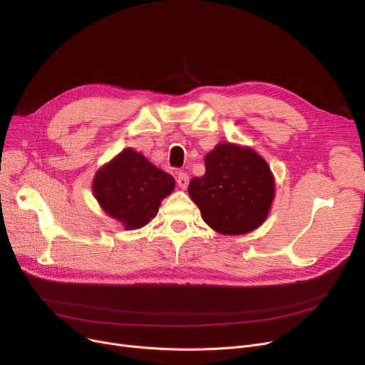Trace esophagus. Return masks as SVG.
<instances>
[{"mask_svg":"<svg viewBox=\"0 0 365 365\" xmlns=\"http://www.w3.org/2000/svg\"><path fill=\"white\" fill-rule=\"evenodd\" d=\"M176 180H178V185H179L182 189H185V187H187L189 176L186 175L185 171H179V173H178V176H176Z\"/></svg>","mask_w":365,"mask_h":365,"instance_id":"esophagus-1","label":"esophagus"}]
</instances>
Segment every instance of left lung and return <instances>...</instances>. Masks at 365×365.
<instances>
[{
	"mask_svg": "<svg viewBox=\"0 0 365 365\" xmlns=\"http://www.w3.org/2000/svg\"><path fill=\"white\" fill-rule=\"evenodd\" d=\"M205 175L189 182V195L204 222L225 235L260 226L274 200V176L250 148L220 143L205 155Z\"/></svg>",
	"mask_w": 365,
	"mask_h": 365,
	"instance_id": "1",
	"label": "left lung"
}]
</instances>
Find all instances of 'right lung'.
Instances as JSON below:
<instances>
[{"instance_id": "right-lung-1", "label": "right lung", "mask_w": 365, "mask_h": 365, "mask_svg": "<svg viewBox=\"0 0 365 365\" xmlns=\"http://www.w3.org/2000/svg\"><path fill=\"white\" fill-rule=\"evenodd\" d=\"M173 189L171 175L130 148L102 167L93 180L96 200L127 229L142 227L155 217L163 198Z\"/></svg>"}]
</instances>
